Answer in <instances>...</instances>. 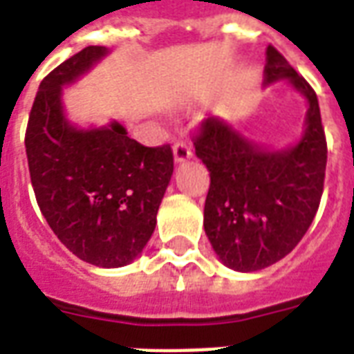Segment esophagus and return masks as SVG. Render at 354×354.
<instances>
[{"instance_id":"1","label":"esophagus","mask_w":354,"mask_h":354,"mask_svg":"<svg viewBox=\"0 0 354 354\" xmlns=\"http://www.w3.org/2000/svg\"><path fill=\"white\" fill-rule=\"evenodd\" d=\"M172 150H174V161L176 163H184V161L191 159V156H193L191 146L187 142H184V140H178Z\"/></svg>"}]
</instances>
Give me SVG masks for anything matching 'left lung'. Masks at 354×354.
Listing matches in <instances>:
<instances>
[{"instance_id": "1", "label": "left lung", "mask_w": 354, "mask_h": 354, "mask_svg": "<svg viewBox=\"0 0 354 354\" xmlns=\"http://www.w3.org/2000/svg\"><path fill=\"white\" fill-rule=\"evenodd\" d=\"M287 78L306 99V131L281 151L261 150L217 118L198 125L195 153L210 172L204 230L221 263L257 272L295 250L319 210L326 137L313 88L277 48H266L264 84Z\"/></svg>"}]
</instances>
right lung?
<instances>
[{
    "label": "right lung",
    "instance_id": "1",
    "mask_svg": "<svg viewBox=\"0 0 354 354\" xmlns=\"http://www.w3.org/2000/svg\"><path fill=\"white\" fill-rule=\"evenodd\" d=\"M106 52L86 46L43 78L28 120L26 153L39 208L59 242L93 266L118 268L153 234L174 157L169 144L142 146L118 122L84 131L65 120L62 86Z\"/></svg>",
    "mask_w": 354,
    "mask_h": 354
}]
</instances>
